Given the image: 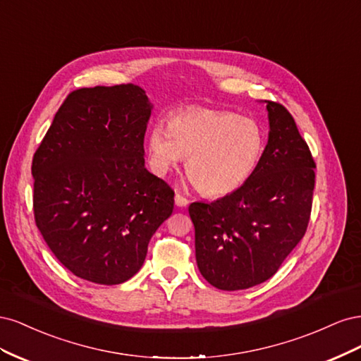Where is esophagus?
<instances>
[{
  "mask_svg": "<svg viewBox=\"0 0 361 361\" xmlns=\"http://www.w3.org/2000/svg\"><path fill=\"white\" fill-rule=\"evenodd\" d=\"M174 203H176V206H179V207H185V206H188L190 200L185 197V195H182L180 192H176V195H174Z\"/></svg>",
  "mask_w": 361,
  "mask_h": 361,
  "instance_id": "obj_1",
  "label": "esophagus"
}]
</instances>
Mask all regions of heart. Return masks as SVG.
I'll list each match as a JSON object with an SVG mask.
<instances>
[{
    "instance_id": "b5f03b06",
    "label": "heart",
    "mask_w": 361,
    "mask_h": 361,
    "mask_svg": "<svg viewBox=\"0 0 361 361\" xmlns=\"http://www.w3.org/2000/svg\"><path fill=\"white\" fill-rule=\"evenodd\" d=\"M152 167L167 173L187 159V174L202 194H231L244 185L265 150V133L256 118L232 111L190 106L173 113L167 128L149 130Z\"/></svg>"
}]
</instances>
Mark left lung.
Masks as SVG:
<instances>
[{
  "instance_id": "obj_1",
  "label": "left lung",
  "mask_w": 361,
  "mask_h": 361,
  "mask_svg": "<svg viewBox=\"0 0 361 361\" xmlns=\"http://www.w3.org/2000/svg\"><path fill=\"white\" fill-rule=\"evenodd\" d=\"M265 102L269 135L256 171L224 197L188 207L197 267L221 290L271 279L310 220L316 169L310 149L286 108Z\"/></svg>"
}]
</instances>
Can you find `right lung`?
<instances>
[{
  "label": "right lung",
  "instance_id": "1",
  "mask_svg": "<svg viewBox=\"0 0 361 361\" xmlns=\"http://www.w3.org/2000/svg\"><path fill=\"white\" fill-rule=\"evenodd\" d=\"M152 105L134 84L68 94L32 157L36 226L76 277L118 285L135 276L174 191L145 167Z\"/></svg>",
  "mask_w": 361,
  "mask_h": 361
}]
</instances>
